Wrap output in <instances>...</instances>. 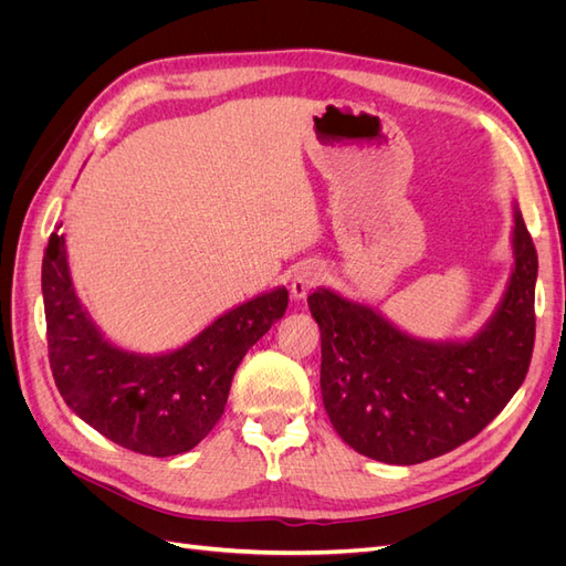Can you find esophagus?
I'll return each mask as SVG.
<instances>
[{"instance_id": "34e87169", "label": "esophagus", "mask_w": 566, "mask_h": 566, "mask_svg": "<svg viewBox=\"0 0 566 566\" xmlns=\"http://www.w3.org/2000/svg\"><path fill=\"white\" fill-rule=\"evenodd\" d=\"M323 279H325L323 264L321 262H306L295 271L293 283H290V293H293L295 300H304Z\"/></svg>"}]
</instances>
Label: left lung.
Listing matches in <instances>:
<instances>
[{"instance_id": "8db88e82", "label": "left lung", "mask_w": 566, "mask_h": 566, "mask_svg": "<svg viewBox=\"0 0 566 566\" xmlns=\"http://www.w3.org/2000/svg\"><path fill=\"white\" fill-rule=\"evenodd\" d=\"M512 273L484 328L432 342L403 333L368 304L331 287L310 295L321 328V394L354 451L416 465L476 437L522 387L536 337L538 256L512 205Z\"/></svg>"}]
</instances>
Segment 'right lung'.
I'll return each instance as SVG.
<instances>
[{"label":"right lung","mask_w":566,"mask_h":566,"mask_svg":"<svg viewBox=\"0 0 566 566\" xmlns=\"http://www.w3.org/2000/svg\"><path fill=\"white\" fill-rule=\"evenodd\" d=\"M42 297L49 364L63 401L106 439L153 458L191 451L210 434L238 364L287 310V290L273 287L224 312L179 349L127 352L82 306L63 233L49 235Z\"/></svg>","instance_id":"obj_1"}]
</instances>
